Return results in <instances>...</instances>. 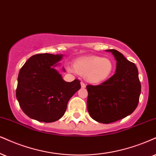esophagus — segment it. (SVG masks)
<instances>
[{
  "instance_id": "obj_1",
  "label": "esophagus",
  "mask_w": 156,
  "mask_h": 156,
  "mask_svg": "<svg viewBox=\"0 0 156 156\" xmlns=\"http://www.w3.org/2000/svg\"><path fill=\"white\" fill-rule=\"evenodd\" d=\"M81 87H82V88H85L86 87V85H85V84L84 83V82H81Z\"/></svg>"
}]
</instances>
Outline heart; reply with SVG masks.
<instances>
[{"label":"heart","instance_id":"heart-1","mask_svg":"<svg viewBox=\"0 0 156 156\" xmlns=\"http://www.w3.org/2000/svg\"><path fill=\"white\" fill-rule=\"evenodd\" d=\"M70 72L84 76L90 84H98L107 81L114 70V63L111 58L98 55H87L76 58L73 67L67 66Z\"/></svg>","mask_w":156,"mask_h":156}]
</instances>
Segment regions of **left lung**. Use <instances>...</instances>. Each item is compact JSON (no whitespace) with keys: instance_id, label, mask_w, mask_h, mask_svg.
<instances>
[{"instance_id":"1","label":"left lung","mask_w":156,"mask_h":156,"mask_svg":"<svg viewBox=\"0 0 156 156\" xmlns=\"http://www.w3.org/2000/svg\"><path fill=\"white\" fill-rule=\"evenodd\" d=\"M110 52L116 61L115 74L99 85H87V111L92 119L110 124L129 116L137 108L141 84L137 66L116 50Z\"/></svg>"}]
</instances>
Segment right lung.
<instances>
[{
  "label": "right lung",
  "instance_id": "1",
  "mask_svg": "<svg viewBox=\"0 0 156 156\" xmlns=\"http://www.w3.org/2000/svg\"><path fill=\"white\" fill-rule=\"evenodd\" d=\"M63 56L48 53L32 55L19 71L16 98L30 118L45 123L58 120L64 115L69 99L81 88L80 80L64 81L55 69Z\"/></svg>",
  "mask_w": 156,
  "mask_h": 156
}]
</instances>
